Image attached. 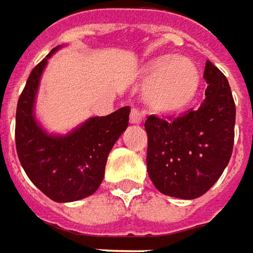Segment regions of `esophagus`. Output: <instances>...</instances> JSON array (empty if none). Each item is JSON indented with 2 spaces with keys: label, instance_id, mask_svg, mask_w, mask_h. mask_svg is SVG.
Here are the masks:
<instances>
[{
  "label": "esophagus",
  "instance_id": "34e87169",
  "mask_svg": "<svg viewBox=\"0 0 253 253\" xmlns=\"http://www.w3.org/2000/svg\"><path fill=\"white\" fill-rule=\"evenodd\" d=\"M141 120H143V113H141L138 109L133 107L131 112H130V123L138 125V123H141Z\"/></svg>",
  "mask_w": 253,
  "mask_h": 253
}]
</instances>
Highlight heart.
<instances>
[{
  "instance_id": "b5f03b06",
  "label": "heart",
  "mask_w": 253,
  "mask_h": 253,
  "mask_svg": "<svg viewBox=\"0 0 253 253\" xmlns=\"http://www.w3.org/2000/svg\"><path fill=\"white\" fill-rule=\"evenodd\" d=\"M144 100L159 113H175L188 106L200 86L195 65L181 56H164L148 62L143 69Z\"/></svg>"
}]
</instances>
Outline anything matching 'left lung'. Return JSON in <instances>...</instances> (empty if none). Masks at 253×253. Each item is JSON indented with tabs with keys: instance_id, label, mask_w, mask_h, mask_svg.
Here are the masks:
<instances>
[{
	"instance_id": "left-lung-1",
	"label": "left lung",
	"mask_w": 253,
	"mask_h": 253,
	"mask_svg": "<svg viewBox=\"0 0 253 253\" xmlns=\"http://www.w3.org/2000/svg\"><path fill=\"white\" fill-rule=\"evenodd\" d=\"M208 86L197 110L178 117L148 116L147 172L164 195L194 200L208 191L229 163L234 148L235 103L224 73L210 61Z\"/></svg>"
}]
</instances>
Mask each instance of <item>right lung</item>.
<instances>
[{"instance_id": "1", "label": "right lung", "mask_w": 253, "mask_h": 253, "mask_svg": "<svg viewBox=\"0 0 253 253\" xmlns=\"http://www.w3.org/2000/svg\"><path fill=\"white\" fill-rule=\"evenodd\" d=\"M32 69L18 99L15 144L29 180L50 200L72 203L92 195L103 181L107 156L128 126L130 107L112 115L90 117L65 136L46 133L35 117L39 81L48 59Z\"/></svg>"}]
</instances>
